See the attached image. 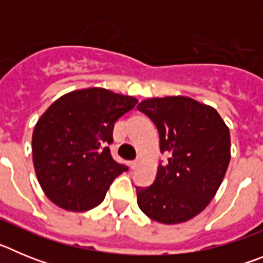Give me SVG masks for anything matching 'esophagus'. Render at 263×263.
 <instances>
[{
  "label": "esophagus",
  "mask_w": 263,
  "mask_h": 263,
  "mask_svg": "<svg viewBox=\"0 0 263 263\" xmlns=\"http://www.w3.org/2000/svg\"><path fill=\"white\" fill-rule=\"evenodd\" d=\"M139 163H141V159H139V158H138V159L133 160V162H132V163H130V167H132V168H133V170H136L137 167L139 166Z\"/></svg>",
  "instance_id": "1"
}]
</instances>
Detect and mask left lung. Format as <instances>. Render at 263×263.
<instances>
[{
    "instance_id": "1",
    "label": "left lung",
    "mask_w": 263,
    "mask_h": 263,
    "mask_svg": "<svg viewBox=\"0 0 263 263\" xmlns=\"http://www.w3.org/2000/svg\"><path fill=\"white\" fill-rule=\"evenodd\" d=\"M138 110L158 127L160 152L170 154L159 164L154 183L137 187L143 213L162 224H180L201 212L221 184L231 160V133L215 108L191 97L143 100Z\"/></svg>"
}]
</instances>
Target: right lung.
I'll return each mask as SVG.
<instances>
[{
	"label": "right lung",
	"mask_w": 263,
	"mask_h": 263,
	"mask_svg": "<svg viewBox=\"0 0 263 263\" xmlns=\"http://www.w3.org/2000/svg\"><path fill=\"white\" fill-rule=\"evenodd\" d=\"M138 103L104 88L72 90L53 101L32 132V162L46 196L71 212L99 205L127 167L108 145L116 121Z\"/></svg>",
	"instance_id": "1"
}]
</instances>
